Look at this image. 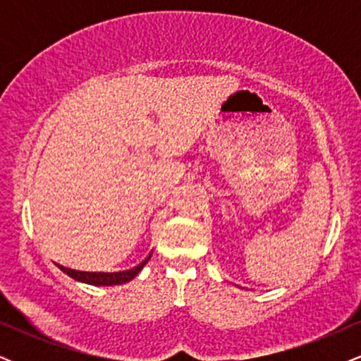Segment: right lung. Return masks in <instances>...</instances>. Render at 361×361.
<instances>
[{
    "instance_id": "1",
    "label": "right lung",
    "mask_w": 361,
    "mask_h": 361,
    "mask_svg": "<svg viewBox=\"0 0 361 361\" xmlns=\"http://www.w3.org/2000/svg\"><path fill=\"white\" fill-rule=\"evenodd\" d=\"M152 255V252H151ZM151 255L147 256L142 263H139L135 268H130V270L126 271H117V273H91V271H80V270H71V268H66L59 264V268L64 273H68L69 276L78 281H82V283H90V285H120V283H127L130 281L134 276H137V273L142 270L144 264L151 259Z\"/></svg>"
}]
</instances>
